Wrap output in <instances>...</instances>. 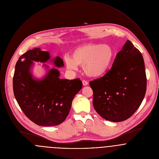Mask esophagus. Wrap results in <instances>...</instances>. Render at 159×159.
Instances as JSON below:
<instances>
[{
  "instance_id": "obj_1",
  "label": "esophagus",
  "mask_w": 159,
  "mask_h": 159,
  "mask_svg": "<svg viewBox=\"0 0 159 159\" xmlns=\"http://www.w3.org/2000/svg\"><path fill=\"white\" fill-rule=\"evenodd\" d=\"M82 83H83V86H87V85H88V82L87 81H85V80H83V81H82Z\"/></svg>"
}]
</instances>
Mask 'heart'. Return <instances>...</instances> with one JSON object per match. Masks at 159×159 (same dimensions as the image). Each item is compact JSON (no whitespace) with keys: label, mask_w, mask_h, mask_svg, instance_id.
I'll list each match as a JSON object with an SVG mask.
<instances>
[{"label":"heart","mask_w":159,"mask_h":159,"mask_svg":"<svg viewBox=\"0 0 159 159\" xmlns=\"http://www.w3.org/2000/svg\"><path fill=\"white\" fill-rule=\"evenodd\" d=\"M114 57V50L110 46L90 43L75 48L71 58H65V63L70 70H76L78 65H83V71L88 76L98 78L109 70Z\"/></svg>","instance_id":"heart-1"}]
</instances>
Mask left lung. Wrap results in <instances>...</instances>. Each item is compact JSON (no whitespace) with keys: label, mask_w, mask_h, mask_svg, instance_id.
<instances>
[{"label":"left lung","mask_w":159,"mask_h":159,"mask_svg":"<svg viewBox=\"0 0 159 159\" xmlns=\"http://www.w3.org/2000/svg\"><path fill=\"white\" fill-rule=\"evenodd\" d=\"M89 85L93 91V104L99 115L112 122L127 120L139 107L146 91L142 54L127 40L111 69Z\"/></svg>","instance_id":"obj_1"}]
</instances>
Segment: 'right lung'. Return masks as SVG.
Returning a JSON list of instances; mask_svg holds the SVG:
<instances>
[{"mask_svg": "<svg viewBox=\"0 0 159 159\" xmlns=\"http://www.w3.org/2000/svg\"><path fill=\"white\" fill-rule=\"evenodd\" d=\"M48 51L34 48L18 58L13 78L15 99L25 115L35 124L53 126L63 123L71 109L74 97L81 89L79 78L73 80L60 79L58 70L43 64L48 69L42 79L34 78L32 74L33 61H52L58 68L64 66L60 57L51 59Z\"/></svg>", "mask_w": 159, "mask_h": 159, "instance_id": "add662e5", "label": "right lung"}]
</instances>
